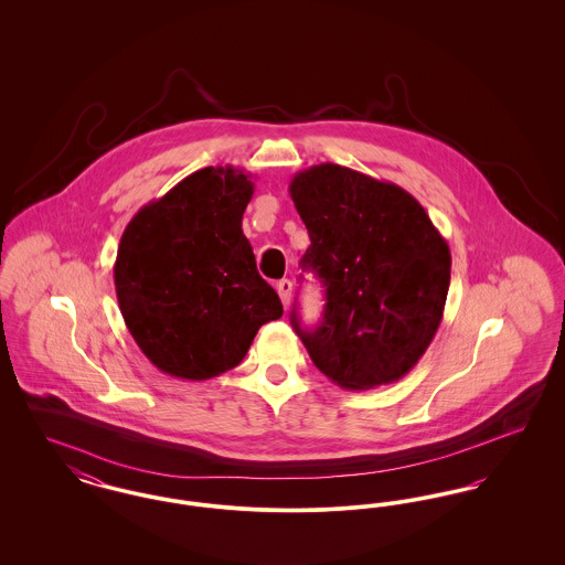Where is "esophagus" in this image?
<instances>
[{
	"label": "esophagus",
	"mask_w": 565,
	"mask_h": 565,
	"mask_svg": "<svg viewBox=\"0 0 565 565\" xmlns=\"http://www.w3.org/2000/svg\"><path fill=\"white\" fill-rule=\"evenodd\" d=\"M277 292H279V298H281L284 307L288 309V305H290V296H292V281H290V279H281V281L277 284Z\"/></svg>",
	"instance_id": "1"
}]
</instances>
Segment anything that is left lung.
Here are the masks:
<instances>
[{
    "instance_id": "1",
    "label": "left lung",
    "mask_w": 565,
    "mask_h": 565,
    "mask_svg": "<svg viewBox=\"0 0 565 565\" xmlns=\"http://www.w3.org/2000/svg\"><path fill=\"white\" fill-rule=\"evenodd\" d=\"M290 196L311 239L302 267L326 288L316 330H302L292 311L313 364L345 390L403 379L443 320L449 245L415 196L350 167L298 171Z\"/></svg>"
}]
</instances>
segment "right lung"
Segmentation results:
<instances>
[{
    "mask_svg": "<svg viewBox=\"0 0 565 565\" xmlns=\"http://www.w3.org/2000/svg\"><path fill=\"white\" fill-rule=\"evenodd\" d=\"M249 173L205 167L127 224L114 265L125 323L164 375L205 381L235 369L258 328L284 313L242 231Z\"/></svg>",
    "mask_w": 565,
    "mask_h": 565,
    "instance_id": "obj_1",
    "label": "right lung"
}]
</instances>
